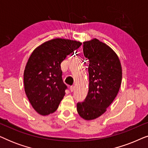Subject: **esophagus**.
Instances as JSON below:
<instances>
[{"mask_svg": "<svg viewBox=\"0 0 148 148\" xmlns=\"http://www.w3.org/2000/svg\"><path fill=\"white\" fill-rule=\"evenodd\" d=\"M75 90V87L74 86H71L70 87V91L71 92H73Z\"/></svg>", "mask_w": 148, "mask_h": 148, "instance_id": "1", "label": "esophagus"}]
</instances>
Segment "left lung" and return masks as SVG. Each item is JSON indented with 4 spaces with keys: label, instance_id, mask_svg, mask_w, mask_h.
I'll list each match as a JSON object with an SVG mask.
<instances>
[{
    "label": "left lung",
    "instance_id": "1",
    "mask_svg": "<svg viewBox=\"0 0 148 148\" xmlns=\"http://www.w3.org/2000/svg\"><path fill=\"white\" fill-rule=\"evenodd\" d=\"M88 60L89 90L84 102L77 104L79 116L93 120L106 112L116 98L122 81V68L116 54L106 44L93 39L84 42Z\"/></svg>",
    "mask_w": 148,
    "mask_h": 148
}]
</instances>
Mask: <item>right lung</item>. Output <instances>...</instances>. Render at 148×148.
Returning a JSON list of instances; mask_svg holds the SVG:
<instances>
[{"instance_id":"right-lung-1","label":"right lung","mask_w":148,"mask_h":148,"mask_svg":"<svg viewBox=\"0 0 148 148\" xmlns=\"http://www.w3.org/2000/svg\"><path fill=\"white\" fill-rule=\"evenodd\" d=\"M81 45L79 42L56 38L32 52L24 71V87L29 102L40 114L48 115L58 108L67 89L60 63Z\"/></svg>"}]
</instances>
